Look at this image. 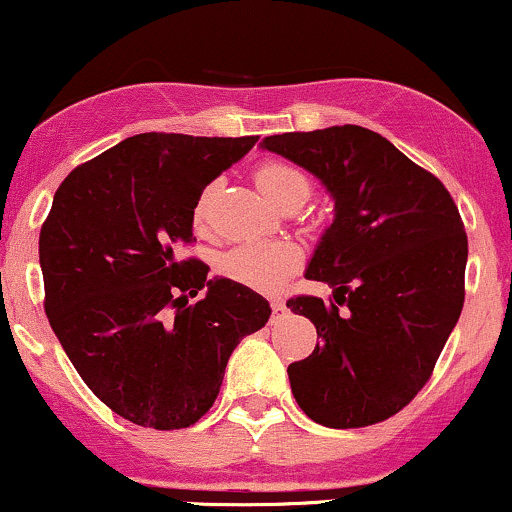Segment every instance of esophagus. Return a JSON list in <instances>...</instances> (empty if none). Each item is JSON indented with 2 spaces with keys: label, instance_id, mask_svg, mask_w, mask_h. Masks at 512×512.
Returning a JSON list of instances; mask_svg holds the SVG:
<instances>
[{
  "label": "esophagus",
  "instance_id": "34e87169",
  "mask_svg": "<svg viewBox=\"0 0 512 512\" xmlns=\"http://www.w3.org/2000/svg\"><path fill=\"white\" fill-rule=\"evenodd\" d=\"M272 313H274V317H281L286 313V305L281 298H272Z\"/></svg>",
  "mask_w": 512,
  "mask_h": 512
}]
</instances>
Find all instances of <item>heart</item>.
Returning <instances> with one entry per match:
<instances>
[{
  "mask_svg": "<svg viewBox=\"0 0 512 512\" xmlns=\"http://www.w3.org/2000/svg\"><path fill=\"white\" fill-rule=\"evenodd\" d=\"M255 180L262 192L281 207L289 199H305L310 192V182L303 170L284 161H262L255 168ZM209 192L199 197L195 207V226H202L207 214ZM301 264V252L291 243L279 240H252L238 243L226 250L219 260V272L223 279L233 284L248 286L252 291H276Z\"/></svg>",
  "mask_w": 512,
  "mask_h": 512,
  "instance_id": "obj_1",
  "label": "heart"
}]
</instances>
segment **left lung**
<instances>
[{"instance_id": "1", "label": "left lung", "mask_w": 512, "mask_h": 512, "mask_svg": "<svg viewBox=\"0 0 512 512\" xmlns=\"http://www.w3.org/2000/svg\"><path fill=\"white\" fill-rule=\"evenodd\" d=\"M262 146L310 170L334 197V221L305 272L334 298L286 301L320 337L289 366L293 397L315 424H380L428 383L462 313L467 233L455 199L366 127L274 134Z\"/></svg>"}]
</instances>
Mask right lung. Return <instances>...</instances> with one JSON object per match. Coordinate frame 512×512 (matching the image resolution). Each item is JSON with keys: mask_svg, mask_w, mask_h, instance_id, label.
<instances>
[{"mask_svg": "<svg viewBox=\"0 0 512 512\" xmlns=\"http://www.w3.org/2000/svg\"><path fill=\"white\" fill-rule=\"evenodd\" d=\"M255 142L137 134L57 187L40 228L45 315L88 390L132 424H197L233 349L272 315L260 293L180 257L204 187Z\"/></svg>", "mask_w": 512, "mask_h": 512, "instance_id": "1", "label": "right lung"}]
</instances>
